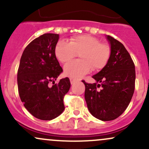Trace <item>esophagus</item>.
Here are the masks:
<instances>
[{"label":"esophagus","mask_w":149,"mask_h":149,"mask_svg":"<svg viewBox=\"0 0 149 149\" xmlns=\"http://www.w3.org/2000/svg\"><path fill=\"white\" fill-rule=\"evenodd\" d=\"M70 81H71V84H73V83H75L77 81V80L75 79V78H70Z\"/></svg>","instance_id":"34e87169"}]
</instances>
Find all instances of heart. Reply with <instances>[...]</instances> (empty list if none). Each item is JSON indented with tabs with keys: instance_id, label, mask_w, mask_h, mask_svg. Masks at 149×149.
<instances>
[{
	"instance_id": "heart-1",
	"label": "heart",
	"mask_w": 149,
	"mask_h": 149,
	"mask_svg": "<svg viewBox=\"0 0 149 149\" xmlns=\"http://www.w3.org/2000/svg\"><path fill=\"white\" fill-rule=\"evenodd\" d=\"M56 58L61 63H66L78 54L81 60L68 63L64 66V73L71 78H80L91 70L99 71L107 65L112 50L109 44L100 42L89 35L71 37L69 42L58 41L55 46Z\"/></svg>"
}]
</instances>
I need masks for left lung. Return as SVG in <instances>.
Masks as SVG:
<instances>
[{"mask_svg": "<svg viewBox=\"0 0 149 149\" xmlns=\"http://www.w3.org/2000/svg\"><path fill=\"white\" fill-rule=\"evenodd\" d=\"M107 38L112 50L108 63L93 76L96 83L82 81L88 108L102 121L114 120L125 112L134 92L136 79L134 63L125 46L111 36Z\"/></svg>", "mask_w": 149, "mask_h": 149, "instance_id": "1", "label": "left lung"}]
</instances>
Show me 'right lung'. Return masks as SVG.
Segmentation results:
<instances>
[{"mask_svg": "<svg viewBox=\"0 0 149 149\" xmlns=\"http://www.w3.org/2000/svg\"><path fill=\"white\" fill-rule=\"evenodd\" d=\"M59 36L45 33L24 49L17 70V87L21 101L31 114L42 120H52L63 109V98L69 91L68 78L54 84L63 71L55 56V46ZM54 85L50 87L49 83Z\"/></svg>", "mask_w": 149, "mask_h": 149, "instance_id": "1", "label": "right lung"}]
</instances>
